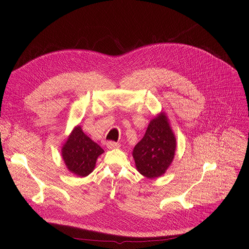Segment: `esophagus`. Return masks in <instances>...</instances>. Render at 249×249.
Returning a JSON list of instances; mask_svg holds the SVG:
<instances>
[{
  "instance_id": "34e87169",
  "label": "esophagus",
  "mask_w": 249,
  "mask_h": 249,
  "mask_svg": "<svg viewBox=\"0 0 249 249\" xmlns=\"http://www.w3.org/2000/svg\"><path fill=\"white\" fill-rule=\"evenodd\" d=\"M107 148H109V149H113V148H118L119 147L120 145H119V143H117V142H114V141H108L107 142Z\"/></svg>"
}]
</instances>
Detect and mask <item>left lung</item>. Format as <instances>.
Listing matches in <instances>:
<instances>
[{
  "label": "left lung",
  "instance_id": "1",
  "mask_svg": "<svg viewBox=\"0 0 249 249\" xmlns=\"http://www.w3.org/2000/svg\"><path fill=\"white\" fill-rule=\"evenodd\" d=\"M177 139L164 112L150 121L143 138L135 145L132 155L137 171L147 178L161 177L172 164Z\"/></svg>",
  "mask_w": 249,
  "mask_h": 249
}]
</instances>
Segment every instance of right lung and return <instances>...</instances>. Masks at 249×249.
I'll return each mask as SVG.
<instances>
[{"label": "right lung", "instance_id": "right-lung-1", "mask_svg": "<svg viewBox=\"0 0 249 249\" xmlns=\"http://www.w3.org/2000/svg\"><path fill=\"white\" fill-rule=\"evenodd\" d=\"M104 149L87 136L81 126H75L61 148V156L68 169L75 176L87 177L94 171Z\"/></svg>", "mask_w": 249, "mask_h": 249}]
</instances>
